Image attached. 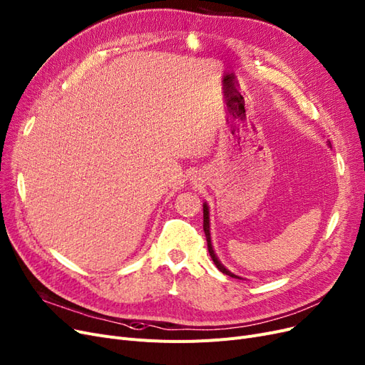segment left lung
Here are the masks:
<instances>
[{
    "instance_id": "8db88e82",
    "label": "left lung",
    "mask_w": 365,
    "mask_h": 365,
    "mask_svg": "<svg viewBox=\"0 0 365 365\" xmlns=\"http://www.w3.org/2000/svg\"><path fill=\"white\" fill-rule=\"evenodd\" d=\"M328 145L331 146L329 141H328ZM202 216H204V220H202V228H204L205 239H207L209 253H210V257H212V259H213L215 265L219 268V272L225 273V274H228V276H231V277H235V279H242L240 276H237V274L231 273V272L228 270V268H225V267H224V264H222V262L219 261V258L216 257V253H215V250H213V245H212V235H210V212H209V204H207V202H202Z\"/></svg>"
}]
</instances>
